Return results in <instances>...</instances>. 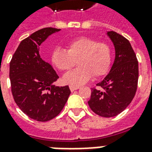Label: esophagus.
Returning <instances> with one entry per match:
<instances>
[{"label":"esophagus","instance_id":"obj_1","mask_svg":"<svg viewBox=\"0 0 152 152\" xmlns=\"http://www.w3.org/2000/svg\"><path fill=\"white\" fill-rule=\"evenodd\" d=\"M69 88H70V91H74L75 90H77V89H79V88H80V87H78V86L70 85L69 86Z\"/></svg>","mask_w":152,"mask_h":152}]
</instances>
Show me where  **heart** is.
I'll return each instance as SVG.
<instances>
[{"label":"heart","instance_id":"heart-1","mask_svg":"<svg viewBox=\"0 0 152 152\" xmlns=\"http://www.w3.org/2000/svg\"><path fill=\"white\" fill-rule=\"evenodd\" d=\"M76 61L80 66L63 76L64 83L80 85L93 76L106 75L112 63V50L107 43L91 37L80 36L67 42V50L57 47L51 53V61L60 71L70 70Z\"/></svg>","mask_w":152,"mask_h":152}]
</instances>
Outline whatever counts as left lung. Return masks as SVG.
Returning a JSON list of instances; mask_svg holds the SVG:
<instances>
[{
	"label": "left lung",
	"instance_id": "obj_1",
	"mask_svg": "<svg viewBox=\"0 0 152 152\" xmlns=\"http://www.w3.org/2000/svg\"><path fill=\"white\" fill-rule=\"evenodd\" d=\"M107 35L115 48V59L110 72L92 88L88 105L91 110L104 118L121 113L133 99L137 89L139 69L137 56L129 41L114 31Z\"/></svg>",
	"mask_w": 152,
	"mask_h": 152
}]
</instances>
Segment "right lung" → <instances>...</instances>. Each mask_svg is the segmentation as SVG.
<instances>
[{
	"label": "right lung",
	"instance_id": "1",
	"mask_svg": "<svg viewBox=\"0 0 152 152\" xmlns=\"http://www.w3.org/2000/svg\"><path fill=\"white\" fill-rule=\"evenodd\" d=\"M60 29L46 27L22 40L14 53L9 66L13 99L30 118L47 121L63 110L70 95L69 86L53 83L59 76L39 55V46L49 35Z\"/></svg>",
	"mask_w": 152,
	"mask_h": 152
}]
</instances>
